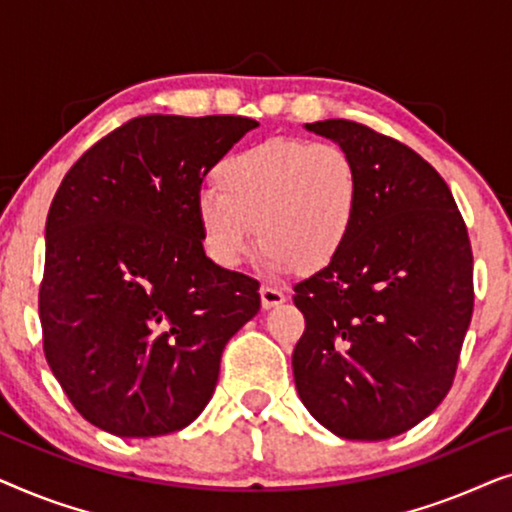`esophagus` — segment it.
<instances>
[{
	"mask_svg": "<svg viewBox=\"0 0 512 512\" xmlns=\"http://www.w3.org/2000/svg\"><path fill=\"white\" fill-rule=\"evenodd\" d=\"M284 300H286V296L279 289H275V286H268V284L261 286V305H263V310H272V307L282 305Z\"/></svg>",
	"mask_w": 512,
	"mask_h": 512,
	"instance_id": "34e87169",
	"label": "esophagus"
}]
</instances>
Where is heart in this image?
Listing matches in <instances>:
<instances>
[{
	"mask_svg": "<svg viewBox=\"0 0 512 512\" xmlns=\"http://www.w3.org/2000/svg\"><path fill=\"white\" fill-rule=\"evenodd\" d=\"M214 188L195 202V221L221 268H237L258 233L272 272L317 275L340 261L361 219L359 165L331 142L270 137L247 146L216 165Z\"/></svg>",
	"mask_w": 512,
	"mask_h": 512,
	"instance_id": "obj_1",
	"label": "heart"
}]
</instances>
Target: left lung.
<instances>
[{"instance_id":"left-lung-1","label":"left lung","mask_w":512,"mask_h":512,"mask_svg":"<svg viewBox=\"0 0 512 512\" xmlns=\"http://www.w3.org/2000/svg\"><path fill=\"white\" fill-rule=\"evenodd\" d=\"M352 153L361 219L338 263L293 286L305 333L300 401L335 436L387 440L447 396L473 317V251L443 177L396 139L331 118L305 125Z\"/></svg>"}]
</instances>
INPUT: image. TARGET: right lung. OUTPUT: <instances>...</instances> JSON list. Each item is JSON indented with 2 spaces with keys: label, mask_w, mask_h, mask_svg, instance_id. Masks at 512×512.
<instances>
[{
  "label": "right lung",
  "mask_w": 512,
  "mask_h": 512,
  "mask_svg": "<svg viewBox=\"0 0 512 512\" xmlns=\"http://www.w3.org/2000/svg\"><path fill=\"white\" fill-rule=\"evenodd\" d=\"M244 116H139L65 174L46 219L44 354L90 424L165 436L205 410L258 282L202 249L205 174L256 128Z\"/></svg>",
  "instance_id": "add662e5"
}]
</instances>
